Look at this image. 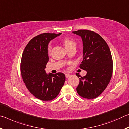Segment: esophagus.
<instances>
[{
  "mask_svg": "<svg viewBox=\"0 0 129 129\" xmlns=\"http://www.w3.org/2000/svg\"><path fill=\"white\" fill-rule=\"evenodd\" d=\"M70 76H71V75H69V74H67V73L65 74V77H66L67 78L69 77Z\"/></svg>",
  "mask_w": 129,
  "mask_h": 129,
  "instance_id": "1",
  "label": "esophagus"
}]
</instances>
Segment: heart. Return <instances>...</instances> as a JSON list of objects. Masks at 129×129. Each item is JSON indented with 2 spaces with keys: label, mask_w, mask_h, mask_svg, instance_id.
I'll use <instances>...</instances> for the list:
<instances>
[{
  "label": "heart",
  "mask_w": 129,
  "mask_h": 129,
  "mask_svg": "<svg viewBox=\"0 0 129 129\" xmlns=\"http://www.w3.org/2000/svg\"><path fill=\"white\" fill-rule=\"evenodd\" d=\"M63 44H64V47L66 49H69L70 47L74 46V45H76V43L75 41L68 38H65L63 39ZM51 49L52 45L51 44H50L48 45V52L49 53L51 52Z\"/></svg>",
  "instance_id": "1"
}]
</instances>
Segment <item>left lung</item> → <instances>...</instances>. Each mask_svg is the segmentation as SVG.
<instances>
[{"label":"left lung","mask_w":129,"mask_h":129,"mask_svg":"<svg viewBox=\"0 0 129 129\" xmlns=\"http://www.w3.org/2000/svg\"><path fill=\"white\" fill-rule=\"evenodd\" d=\"M80 36L83 44V61L80 68L87 72L86 76L76 75L80 82L77 93L85 99H93L103 92L112 78L113 61L106 41L95 32L89 30L72 32Z\"/></svg>","instance_id":"left-lung-1"}]
</instances>
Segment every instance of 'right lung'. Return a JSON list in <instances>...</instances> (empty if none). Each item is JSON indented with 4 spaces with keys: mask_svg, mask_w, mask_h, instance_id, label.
<instances>
[{
    "mask_svg": "<svg viewBox=\"0 0 129 129\" xmlns=\"http://www.w3.org/2000/svg\"><path fill=\"white\" fill-rule=\"evenodd\" d=\"M61 34L44 33L34 37L25 47L21 57V74L26 87L35 97L43 101L56 98L65 83L63 73L47 74L45 70L49 61V43Z\"/></svg>",
    "mask_w": 129,
    "mask_h": 129,
    "instance_id": "right-lung-1",
    "label": "right lung"
}]
</instances>
